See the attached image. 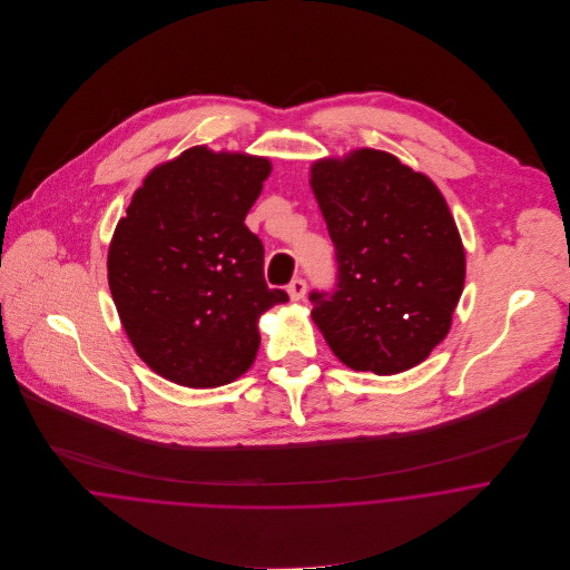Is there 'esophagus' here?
<instances>
[{
    "label": "esophagus",
    "instance_id": "1",
    "mask_svg": "<svg viewBox=\"0 0 570 570\" xmlns=\"http://www.w3.org/2000/svg\"><path fill=\"white\" fill-rule=\"evenodd\" d=\"M287 292H289V298H292V301H303V298H305V292H307L305 278L296 276V278L287 285Z\"/></svg>",
    "mask_w": 570,
    "mask_h": 570
}]
</instances>
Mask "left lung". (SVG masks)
I'll list each match as a JSON object with an SVG mask.
<instances>
[{"instance_id": "8db88e82", "label": "left lung", "mask_w": 570, "mask_h": 570, "mask_svg": "<svg viewBox=\"0 0 570 570\" xmlns=\"http://www.w3.org/2000/svg\"><path fill=\"white\" fill-rule=\"evenodd\" d=\"M335 247V287L314 289L312 316L355 371L395 375L448 335L465 252L439 188L395 156L360 149L312 168Z\"/></svg>"}]
</instances>
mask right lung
Instances as JSON below:
<instances>
[{
  "label": "right lung",
  "mask_w": 570,
  "mask_h": 570,
  "mask_svg": "<svg viewBox=\"0 0 570 570\" xmlns=\"http://www.w3.org/2000/svg\"><path fill=\"white\" fill-rule=\"evenodd\" d=\"M272 166L193 147L158 166L118 222L109 289L136 353L166 380L215 389L244 375L258 316L287 303L263 276V244L245 215Z\"/></svg>",
  "instance_id": "add662e5"
}]
</instances>
